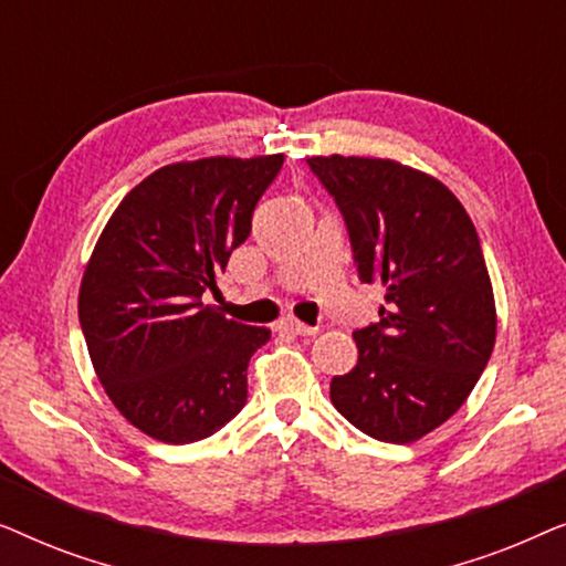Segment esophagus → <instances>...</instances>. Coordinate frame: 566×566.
I'll return each mask as SVG.
<instances>
[{
	"instance_id": "esophagus-1",
	"label": "esophagus",
	"mask_w": 566,
	"mask_h": 566,
	"mask_svg": "<svg viewBox=\"0 0 566 566\" xmlns=\"http://www.w3.org/2000/svg\"><path fill=\"white\" fill-rule=\"evenodd\" d=\"M277 332H289V335H298V337H308V335H316V327H308V324H301L298 319H291V316H285L275 324Z\"/></svg>"
}]
</instances>
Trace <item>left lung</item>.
Segmentation results:
<instances>
[{
	"label": "left lung",
	"instance_id": "obj_1",
	"mask_svg": "<svg viewBox=\"0 0 566 566\" xmlns=\"http://www.w3.org/2000/svg\"><path fill=\"white\" fill-rule=\"evenodd\" d=\"M335 198L363 283L384 289L378 322L355 329L358 363L335 376L339 415L384 443L440 428L486 368L497 312L476 229L436 177L394 159L312 157Z\"/></svg>",
	"mask_w": 566,
	"mask_h": 566
}]
</instances>
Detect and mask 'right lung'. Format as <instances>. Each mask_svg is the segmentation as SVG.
I'll list each match as a JSON object with an SVG mask.
<instances>
[{"label": "right lung", "instance_id": "obj_1", "mask_svg": "<svg viewBox=\"0 0 566 566\" xmlns=\"http://www.w3.org/2000/svg\"><path fill=\"white\" fill-rule=\"evenodd\" d=\"M283 154L177 161L136 185L99 234L80 324L115 409L169 446L213 436L242 412L247 366L270 329L203 304Z\"/></svg>", "mask_w": 566, "mask_h": 566}]
</instances>
